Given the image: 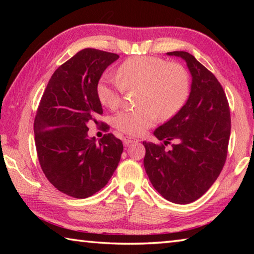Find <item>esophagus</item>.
<instances>
[{"instance_id":"1","label":"esophagus","mask_w":254,"mask_h":254,"mask_svg":"<svg viewBox=\"0 0 254 254\" xmlns=\"http://www.w3.org/2000/svg\"><path fill=\"white\" fill-rule=\"evenodd\" d=\"M136 139H134V137H131V136H126L123 139V143H124V145H126V147H127L128 144L130 143H132V142H136Z\"/></svg>"}]
</instances>
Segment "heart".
Returning <instances> with one entry per match:
<instances>
[{"mask_svg": "<svg viewBox=\"0 0 254 254\" xmlns=\"http://www.w3.org/2000/svg\"><path fill=\"white\" fill-rule=\"evenodd\" d=\"M118 78L103 77L97 85L102 105L115 110L124 92L140 89L135 110L120 112L114 127L128 135H141L159 121L174 118L183 109L190 92L189 75L183 65L158 57H133L123 62Z\"/></svg>", "mask_w": 254, "mask_h": 254, "instance_id": "obj_1", "label": "heart"}]
</instances>
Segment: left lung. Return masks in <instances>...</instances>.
<instances>
[{
    "instance_id": "8db88e82",
    "label": "left lung",
    "mask_w": 254,
    "mask_h": 254,
    "mask_svg": "<svg viewBox=\"0 0 254 254\" xmlns=\"http://www.w3.org/2000/svg\"><path fill=\"white\" fill-rule=\"evenodd\" d=\"M168 55L187 63L192 77L190 94L183 109L153 132L163 142H143V165L159 194L176 204H189L208 190L224 167L230 106L220 81L194 56L186 51ZM168 144L173 148L167 152Z\"/></svg>"
}]
</instances>
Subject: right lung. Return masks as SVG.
<instances>
[{
    "instance_id": "1",
    "label": "right lung",
    "mask_w": 254,
    "mask_h": 254,
    "mask_svg": "<svg viewBox=\"0 0 254 254\" xmlns=\"http://www.w3.org/2000/svg\"><path fill=\"white\" fill-rule=\"evenodd\" d=\"M120 57L86 48L51 76L34 119L38 159L55 188L75 198H87L109 183L123 151L122 141L106 133L96 142L87 136L103 109L97 85L104 70ZM105 131L107 124H103Z\"/></svg>"
}]
</instances>
